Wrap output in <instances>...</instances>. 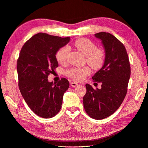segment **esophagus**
Returning a JSON list of instances; mask_svg holds the SVG:
<instances>
[{"mask_svg": "<svg viewBox=\"0 0 148 148\" xmlns=\"http://www.w3.org/2000/svg\"><path fill=\"white\" fill-rule=\"evenodd\" d=\"M78 84H77L76 82H73L71 83V86L73 87H75L76 86H77Z\"/></svg>", "mask_w": 148, "mask_h": 148, "instance_id": "34e87169", "label": "esophagus"}]
</instances>
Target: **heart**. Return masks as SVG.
<instances>
[{
    "instance_id": "1",
    "label": "heart",
    "mask_w": 148,
    "mask_h": 148,
    "mask_svg": "<svg viewBox=\"0 0 148 148\" xmlns=\"http://www.w3.org/2000/svg\"><path fill=\"white\" fill-rule=\"evenodd\" d=\"M74 47L85 56L86 63L95 70L101 69L105 63L106 51L102 47H96V44L88 38H80L74 41ZM67 46L60 47L56 53L57 61L60 63H65L69 53ZM91 74V69L88 66L73 67L65 71V75L75 81L84 80L86 76Z\"/></svg>"
}]
</instances>
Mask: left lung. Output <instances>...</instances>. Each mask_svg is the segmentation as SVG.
Returning <instances> with one entry per match:
<instances>
[{
    "mask_svg": "<svg viewBox=\"0 0 148 148\" xmlns=\"http://www.w3.org/2000/svg\"><path fill=\"white\" fill-rule=\"evenodd\" d=\"M95 35L102 41L106 59L102 68L92 79L102 85L101 89L95 90L90 85L86 84V92L83 102L89 116L102 119L115 112L126 96L130 66L125 46L115 36L103 32Z\"/></svg>",
    "mask_w": 148,
    "mask_h": 148,
    "instance_id": "1",
    "label": "left lung"
}]
</instances>
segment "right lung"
<instances>
[{
	"label": "right lung",
	"instance_id": "1",
	"mask_svg": "<svg viewBox=\"0 0 148 148\" xmlns=\"http://www.w3.org/2000/svg\"><path fill=\"white\" fill-rule=\"evenodd\" d=\"M69 40V37L39 33L27 40L21 50L17 60L19 88L27 104L41 118H50L59 112L69 86L65 78L54 84L47 79L58 66L56 52Z\"/></svg>",
	"mask_w": 148,
	"mask_h": 148
}]
</instances>
